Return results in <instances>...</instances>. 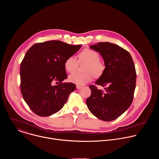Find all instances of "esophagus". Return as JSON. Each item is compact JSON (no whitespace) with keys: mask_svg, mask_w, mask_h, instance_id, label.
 Here are the masks:
<instances>
[{"mask_svg":"<svg viewBox=\"0 0 159 159\" xmlns=\"http://www.w3.org/2000/svg\"><path fill=\"white\" fill-rule=\"evenodd\" d=\"M76 87H77V89H80L82 88V85H77L76 86Z\"/></svg>","mask_w":159,"mask_h":159,"instance_id":"obj_1","label":"esophagus"}]
</instances>
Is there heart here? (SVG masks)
I'll return each mask as SVG.
<instances>
[{
    "mask_svg": "<svg viewBox=\"0 0 159 159\" xmlns=\"http://www.w3.org/2000/svg\"><path fill=\"white\" fill-rule=\"evenodd\" d=\"M80 63H87L85 66V73H74L69 76V80L79 85H83L91 81L94 77L100 76L104 70V65L99 60V53L92 49L86 48L79 55ZM79 65L77 58L71 55L66 58L64 63L65 70L69 73L74 72Z\"/></svg>",
    "mask_w": 159,
    "mask_h": 159,
    "instance_id": "b5f03b06",
    "label": "heart"
}]
</instances>
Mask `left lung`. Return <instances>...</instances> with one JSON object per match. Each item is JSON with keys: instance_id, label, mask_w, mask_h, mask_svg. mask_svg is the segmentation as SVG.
<instances>
[{"instance_id": "left-lung-1", "label": "left lung", "mask_w": 159, "mask_h": 159, "mask_svg": "<svg viewBox=\"0 0 159 159\" xmlns=\"http://www.w3.org/2000/svg\"><path fill=\"white\" fill-rule=\"evenodd\" d=\"M90 48L99 52L104 61L106 67L95 84L104 87L105 91L90 85L91 94L86 104L98 119L113 121L132 103L137 78L134 62L129 52L115 44L100 42Z\"/></svg>"}]
</instances>
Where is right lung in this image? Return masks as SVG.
I'll use <instances>...</instances> for the list:
<instances>
[{
    "label": "right lung",
    "instance_id": "1",
    "mask_svg": "<svg viewBox=\"0 0 159 159\" xmlns=\"http://www.w3.org/2000/svg\"><path fill=\"white\" fill-rule=\"evenodd\" d=\"M81 47L52 40L34 44L28 50L20 66V90L36 115L44 117L55 114L74 91V84L62 83L67 78L64 63ZM55 82L59 84L55 86Z\"/></svg>",
    "mask_w": 159,
    "mask_h": 159
}]
</instances>
